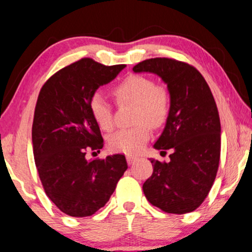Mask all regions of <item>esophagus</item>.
Returning <instances> with one entry per match:
<instances>
[{
  "label": "esophagus",
  "mask_w": 252,
  "mask_h": 252,
  "mask_svg": "<svg viewBox=\"0 0 252 252\" xmlns=\"http://www.w3.org/2000/svg\"><path fill=\"white\" fill-rule=\"evenodd\" d=\"M126 159H127V163H128L129 166H131V164H133L136 161V158L132 157V155H127Z\"/></svg>",
  "instance_id": "34e87169"
}]
</instances>
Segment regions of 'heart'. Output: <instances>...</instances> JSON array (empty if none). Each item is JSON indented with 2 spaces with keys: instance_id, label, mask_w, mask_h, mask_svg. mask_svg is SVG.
I'll return each mask as SVG.
<instances>
[{
  "instance_id": "heart-1",
  "label": "heart",
  "mask_w": 252,
  "mask_h": 252,
  "mask_svg": "<svg viewBox=\"0 0 252 252\" xmlns=\"http://www.w3.org/2000/svg\"><path fill=\"white\" fill-rule=\"evenodd\" d=\"M113 94L119 104L135 105L134 124L132 128L119 129L108 138L112 151L125 154H136L150 140L151 126L160 127L169 112V97L163 88L155 86L153 79L142 74H129L114 86ZM91 116L104 131L113 127L111 104L101 93H93L89 102Z\"/></svg>"
}]
</instances>
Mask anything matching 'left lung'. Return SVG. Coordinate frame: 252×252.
<instances>
[{
	"label": "left lung",
	"instance_id": "1",
	"mask_svg": "<svg viewBox=\"0 0 252 252\" xmlns=\"http://www.w3.org/2000/svg\"><path fill=\"white\" fill-rule=\"evenodd\" d=\"M154 73L169 93L166 125L153 147L170 151L169 162L150 159L153 174L142 186L146 198L169 214L194 212L215 181L221 154V123L213 93L202 74L169 58H151L133 67Z\"/></svg>",
	"mask_w": 252,
	"mask_h": 252
}]
</instances>
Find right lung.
Wrapping results in <instances>:
<instances>
[{
	"instance_id": "obj_1",
	"label": "right lung",
	"mask_w": 252,
	"mask_h": 252,
	"mask_svg": "<svg viewBox=\"0 0 252 252\" xmlns=\"http://www.w3.org/2000/svg\"><path fill=\"white\" fill-rule=\"evenodd\" d=\"M125 66L83 58L55 73L39 92L32 124L33 157L46 195L66 215L91 216L104 207L127 169L123 154L104 160L85 158L86 152H99L104 145L90 99Z\"/></svg>"
}]
</instances>
